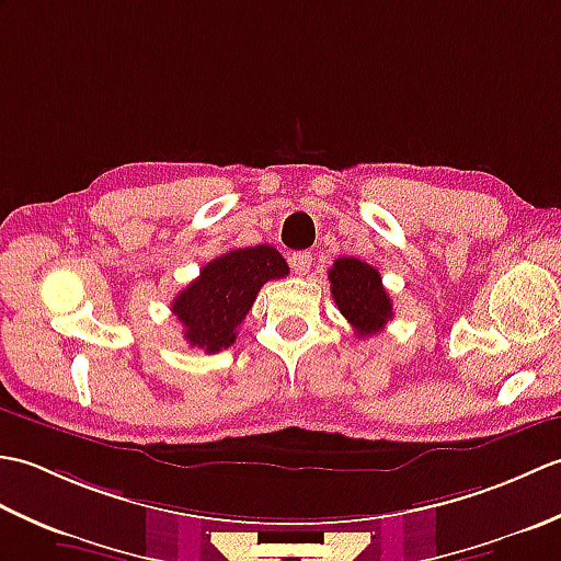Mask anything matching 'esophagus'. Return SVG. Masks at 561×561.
Returning a JSON list of instances; mask_svg holds the SVG:
<instances>
[{
  "label": "esophagus",
  "mask_w": 561,
  "mask_h": 561,
  "mask_svg": "<svg viewBox=\"0 0 561 561\" xmlns=\"http://www.w3.org/2000/svg\"><path fill=\"white\" fill-rule=\"evenodd\" d=\"M289 265H291V270L299 274H308V270H311V265H313V255L311 253H306V250H299V253H291V257H289Z\"/></svg>",
  "instance_id": "1"
}]
</instances>
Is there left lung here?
Returning <instances> with one entry per match:
<instances>
[{
  "instance_id": "left-lung-1",
  "label": "left lung",
  "mask_w": 561,
  "mask_h": 561,
  "mask_svg": "<svg viewBox=\"0 0 561 561\" xmlns=\"http://www.w3.org/2000/svg\"><path fill=\"white\" fill-rule=\"evenodd\" d=\"M328 279L332 299L356 335L371 337L386 328L392 318V304L378 270L356 257H337L328 270Z\"/></svg>"
}]
</instances>
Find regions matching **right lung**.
<instances>
[{
    "label": "right lung",
    "mask_w": 561,
    "mask_h": 561,
    "mask_svg": "<svg viewBox=\"0 0 561 561\" xmlns=\"http://www.w3.org/2000/svg\"><path fill=\"white\" fill-rule=\"evenodd\" d=\"M287 274V260L272 245L233 248L207 262L171 306L190 347L205 354L231 347L262 284Z\"/></svg>",
    "instance_id": "add662e5"
}]
</instances>
